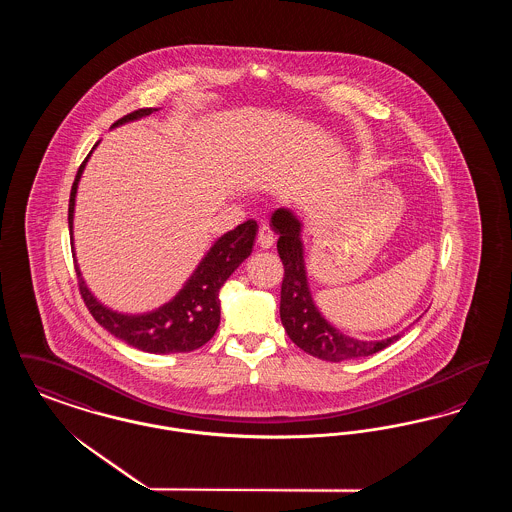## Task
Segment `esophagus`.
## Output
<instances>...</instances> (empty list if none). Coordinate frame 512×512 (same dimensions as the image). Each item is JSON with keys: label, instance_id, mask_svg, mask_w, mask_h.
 <instances>
[{"label": "esophagus", "instance_id": "1", "mask_svg": "<svg viewBox=\"0 0 512 512\" xmlns=\"http://www.w3.org/2000/svg\"><path fill=\"white\" fill-rule=\"evenodd\" d=\"M257 242H259L263 249H268V247H272V244H274V232H272V228L268 224H261Z\"/></svg>", "mask_w": 512, "mask_h": 512}]
</instances>
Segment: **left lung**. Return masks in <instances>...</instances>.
I'll return each instance as SVG.
<instances>
[{
	"label": "left lung",
	"mask_w": 512,
	"mask_h": 512,
	"mask_svg": "<svg viewBox=\"0 0 512 512\" xmlns=\"http://www.w3.org/2000/svg\"><path fill=\"white\" fill-rule=\"evenodd\" d=\"M272 230L278 234V255L284 265V280L280 292V318L290 340L305 353L340 363L345 359H359L386 349L401 334L388 340L363 341L349 338L334 328L318 313L307 284V272L303 261L301 222L290 209H276L270 219Z\"/></svg>",
	"instance_id": "8db88e82"
}]
</instances>
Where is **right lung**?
Masks as SVG:
<instances>
[{"label":"right lung","instance_id":"1","mask_svg":"<svg viewBox=\"0 0 512 512\" xmlns=\"http://www.w3.org/2000/svg\"><path fill=\"white\" fill-rule=\"evenodd\" d=\"M153 111L157 109L146 107V109L132 111L115 122L113 126L142 119L151 115ZM90 155L92 151L82 161L71 188V199H69L71 240H73L76 188ZM257 228H259L257 222L249 219L245 220L244 224L236 226L234 230L226 232L207 251V255L203 257L199 267L195 268L186 286L174 295V299L165 303L163 307H159L157 311H151L146 315H121L101 305L86 288L80 268L74 263V270L78 276V290L92 317L96 318L99 324L115 338L126 341L128 345L146 353H157V355L190 353L215 336L220 322V288L230 278V274L251 255Z\"/></svg>","mask_w":512,"mask_h":512}]
</instances>
